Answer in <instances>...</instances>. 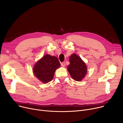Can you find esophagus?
<instances>
[{
    "label": "esophagus",
    "mask_w": 123,
    "mask_h": 123,
    "mask_svg": "<svg viewBox=\"0 0 123 123\" xmlns=\"http://www.w3.org/2000/svg\"><path fill=\"white\" fill-rule=\"evenodd\" d=\"M61 65H62V67H64L65 66V62H62L61 63Z\"/></svg>",
    "instance_id": "1"
}]
</instances>
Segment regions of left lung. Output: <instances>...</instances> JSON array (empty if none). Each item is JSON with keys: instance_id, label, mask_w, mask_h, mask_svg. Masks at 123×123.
Returning a JSON list of instances; mask_svg holds the SVG:
<instances>
[{"instance_id": "8db88e82", "label": "left lung", "mask_w": 123, "mask_h": 123, "mask_svg": "<svg viewBox=\"0 0 123 123\" xmlns=\"http://www.w3.org/2000/svg\"><path fill=\"white\" fill-rule=\"evenodd\" d=\"M69 62L70 64L68 65V69L71 77L75 81H81L87 72L85 63L75 54L71 55L70 56Z\"/></svg>"}]
</instances>
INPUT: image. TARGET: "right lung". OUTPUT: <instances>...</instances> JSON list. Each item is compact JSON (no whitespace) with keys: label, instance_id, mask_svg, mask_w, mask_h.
I'll use <instances>...</instances> for the list:
<instances>
[{"label":"right lung","instance_id":"1","mask_svg":"<svg viewBox=\"0 0 123 123\" xmlns=\"http://www.w3.org/2000/svg\"><path fill=\"white\" fill-rule=\"evenodd\" d=\"M60 65L61 63L56 56L46 55L36 63L33 72L40 81L47 83L52 80L55 70Z\"/></svg>","mask_w":123,"mask_h":123}]
</instances>
